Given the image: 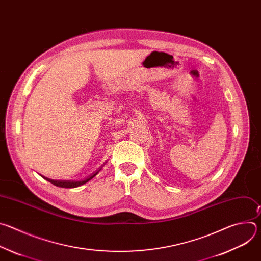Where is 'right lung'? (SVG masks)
<instances>
[{
  "label": "right lung",
  "instance_id": "obj_1",
  "mask_svg": "<svg viewBox=\"0 0 261 261\" xmlns=\"http://www.w3.org/2000/svg\"><path fill=\"white\" fill-rule=\"evenodd\" d=\"M102 167H100L96 172H94L92 175L88 176L86 179H83V180H57V179H51V178H48V177H44L46 180L50 181L53 185L57 186V187H61V188H76L79 187V186H82L86 182H88L90 179H92L100 170H101Z\"/></svg>",
  "mask_w": 261,
  "mask_h": 261
}]
</instances>
